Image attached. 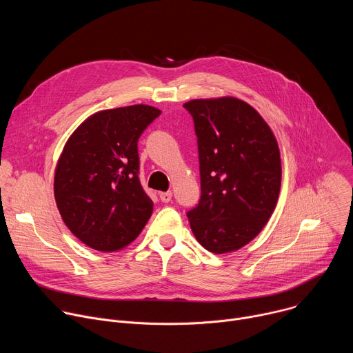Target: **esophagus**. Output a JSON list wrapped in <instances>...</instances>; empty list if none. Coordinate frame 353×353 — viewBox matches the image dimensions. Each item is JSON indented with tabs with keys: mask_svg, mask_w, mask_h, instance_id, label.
Masks as SVG:
<instances>
[{
	"mask_svg": "<svg viewBox=\"0 0 353 353\" xmlns=\"http://www.w3.org/2000/svg\"><path fill=\"white\" fill-rule=\"evenodd\" d=\"M172 191H166V192H159V198L162 203H170L172 201Z\"/></svg>",
	"mask_w": 353,
	"mask_h": 353,
	"instance_id": "34e87169",
	"label": "esophagus"
}]
</instances>
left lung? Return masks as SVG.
<instances>
[{
  "label": "left lung",
  "instance_id": "left-lung-1",
  "mask_svg": "<svg viewBox=\"0 0 353 353\" xmlns=\"http://www.w3.org/2000/svg\"><path fill=\"white\" fill-rule=\"evenodd\" d=\"M198 138L201 198L187 212L198 243L225 254L253 240L281 190L276 138L260 113L232 96L184 103Z\"/></svg>",
  "mask_w": 353,
  "mask_h": 353
}]
</instances>
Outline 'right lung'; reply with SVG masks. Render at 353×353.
<instances>
[{"label":"right lung","mask_w":353,"mask_h":353,"mask_svg":"<svg viewBox=\"0 0 353 353\" xmlns=\"http://www.w3.org/2000/svg\"><path fill=\"white\" fill-rule=\"evenodd\" d=\"M161 113L148 105L97 112L65 142L54 173L56 203L71 233L90 248L123 250L152 215L138 179V138Z\"/></svg>","instance_id":"1"}]
</instances>
